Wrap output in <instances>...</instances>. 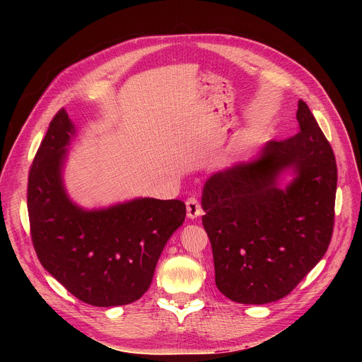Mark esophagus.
I'll use <instances>...</instances> for the list:
<instances>
[{"mask_svg":"<svg viewBox=\"0 0 362 362\" xmlns=\"http://www.w3.org/2000/svg\"><path fill=\"white\" fill-rule=\"evenodd\" d=\"M186 211H187V217L189 218H197L202 214V208L199 204V199L194 195V197H189L186 199Z\"/></svg>","mask_w":362,"mask_h":362,"instance_id":"1","label":"esophagus"}]
</instances>
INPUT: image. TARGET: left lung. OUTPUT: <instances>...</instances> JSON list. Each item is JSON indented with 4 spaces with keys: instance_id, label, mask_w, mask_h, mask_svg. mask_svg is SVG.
<instances>
[{
    "instance_id": "1",
    "label": "left lung",
    "mask_w": 362,
    "mask_h": 362,
    "mask_svg": "<svg viewBox=\"0 0 362 362\" xmlns=\"http://www.w3.org/2000/svg\"><path fill=\"white\" fill-rule=\"evenodd\" d=\"M296 135L265 144L251 163L213 175L202 192L216 284L239 303L289 295L325 257L333 235L337 167L313 112L298 103ZM284 168L297 175L276 186Z\"/></svg>"
}]
</instances>
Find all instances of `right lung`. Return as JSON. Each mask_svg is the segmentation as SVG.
Here are the masks:
<instances>
[{"label":"right lung","instance_id":"add662e5","mask_svg":"<svg viewBox=\"0 0 362 362\" xmlns=\"http://www.w3.org/2000/svg\"><path fill=\"white\" fill-rule=\"evenodd\" d=\"M62 108L29 170L28 213L42 267L93 307L126 305L149 288L164 245L185 221L179 199L141 198L86 211L66 195L62 167L73 135Z\"/></svg>","mask_w":362,"mask_h":362}]
</instances>
